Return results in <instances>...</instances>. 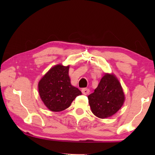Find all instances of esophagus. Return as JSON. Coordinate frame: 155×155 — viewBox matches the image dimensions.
Here are the masks:
<instances>
[{"label": "esophagus", "mask_w": 155, "mask_h": 155, "mask_svg": "<svg viewBox=\"0 0 155 155\" xmlns=\"http://www.w3.org/2000/svg\"><path fill=\"white\" fill-rule=\"evenodd\" d=\"M81 91H82V93L84 95H87V94L90 93V90L87 88H83L82 90H81Z\"/></svg>", "instance_id": "esophagus-1"}]
</instances>
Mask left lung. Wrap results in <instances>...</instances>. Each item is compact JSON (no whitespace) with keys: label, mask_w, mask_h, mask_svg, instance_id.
<instances>
[{"label":"left lung","mask_w":155,"mask_h":155,"mask_svg":"<svg viewBox=\"0 0 155 155\" xmlns=\"http://www.w3.org/2000/svg\"><path fill=\"white\" fill-rule=\"evenodd\" d=\"M93 114L99 118L114 115L122 107L125 97L121 84L113 74H105L92 94L88 96Z\"/></svg>","instance_id":"left-lung-1"}]
</instances>
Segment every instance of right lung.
Returning <instances> with one entry per match:
<instances>
[{
	"label": "right lung",
	"mask_w": 155,
	"mask_h": 155,
	"mask_svg": "<svg viewBox=\"0 0 155 155\" xmlns=\"http://www.w3.org/2000/svg\"><path fill=\"white\" fill-rule=\"evenodd\" d=\"M69 65H56L50 69L38 83L40 96L49 110L54 112L68 108L81 91L70 83Z\"/></svg>",
	"instance_id": "right-lung-1"
}]
</instances>
